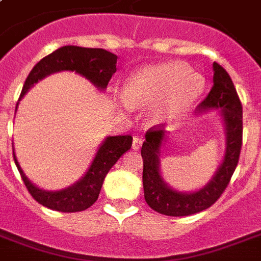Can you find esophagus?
Wrapping results in <instances>:
<instances>
[{
  "mask_svg": "<svg viewBox=\"0 0 261 261\" xmlns=\"http://www.w3.org/2000/svg\"><path fill=\"white\" fill-rule=\"evenodd\" d=\"M142 142L143 139L141 138V137H134V139H133V149H134V150H138L139 147L142 146Z\"/></svg>",
  "mask_w": 261,
  "mask_h": 261,
  "instance_id": "34e87169",
  "label": "esophagus"
}]
</instances>
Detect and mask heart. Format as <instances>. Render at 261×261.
<instances>
[{
    "label": "heart",
    "instance_id": "1",
    "mask_svg": "<svg viewBox=\"0 0 261 261\" xmlns=\"http://www.w3.org/2000/svg\"><path fill=\"white\" fill-rule=\"evenodd\" d=\"M200 75L190 73L187 65L164 62L139 69L124 85V101L130 107L150 104L153 123H168L181 118L203 92Z\"/></svg>",
    "mask_w": 261,
    "mask_h": 261
}]
</instances>
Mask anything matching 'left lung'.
<instances>
[{"label": "left lung", "instance_id": "1", "mask_svg": "<svg viewBox=\"0 0 261 261\" xmlns=\"http://www.w3.org/2000/svg\"><path fill=\"white\" fill-rule=\"evenodd\" d=\"M214 85L198 106V111L219 110L226 131V151L222 164L206 186L195 192H178L164 181L160 173V147L165 138L163 126L147 131L141 155L143 160L145 200L154 211L169 217H187L213 206L226 190L239 164L243 145V106L230 75L219 63L214 62Z\"/></svg>", "mask_w": 261, "mask_h": 261}]
</instances>
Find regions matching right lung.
<instances>
[{
    "mask_svg": "<svg viewBox=\"0 0 261 261\" xmlns=\"http://www.w3.org/2000/svg\"><path fill=\"white\" fill-rule=\"evenodd\" d=\"M116 62H118V57L102 48L63 46L40 59L35 65L24 83L20 98L30 90L31 87H34V84L38 83L39 80L63 70L75 71L89 80L98 89H106L111 77L116 71ZM17 106H16V110H17ZM131 145H133L131 135L107 137L106 141L101 143V146L98 147L94 160L92 161V165L87 173L84 174V177L62 191H44L34 186L18 165L14 151L13 159L27 190L36 202L51 210L62 211V213H77V211L87 210L97 200L107 173L127 150H130Z\"/></svg>",
    "mask_w": 261,
    "mask_h": 261,
    "instance_id": "right-lung-1",
    "label": "right lung"
}]
</instances>
